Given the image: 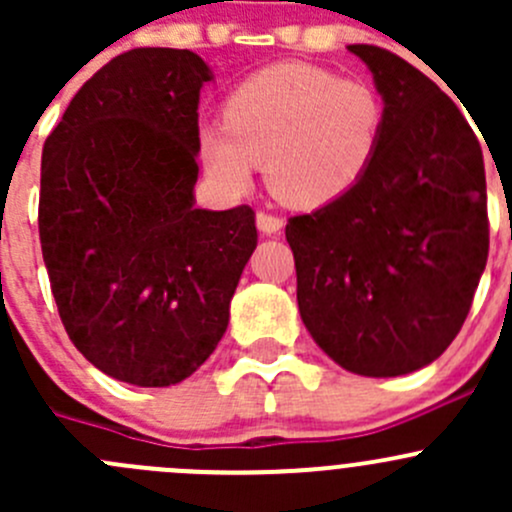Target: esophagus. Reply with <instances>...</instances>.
Listing matches in <instances>:
<instances>
[{
	"label": "esophagus",
	"instance_id": "esophagus-1",
	"mask_svg": "<svg viewBox=\"0 0 512 512\" xmlns=\"http://www.w3.org/2000/svg\"><path fill=\"white\" fill-rule=\"evenodd\" d=\"M282 227H285V220L282 218H275V215L270 213H257V230H260L262 235H277Z\"/></svg>",
	"mask_w": 512,
	"mask_h": 512
}]
</instances>
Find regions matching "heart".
Instances as JSON below:
<instances>
[{
    "label": "heart",
    "instance_id": "b5f03b06",
    "mask_svg": "<svg viewBox=\"0 0 512 512\" xmlns=\"http://www.w3.org/2000/svg\"><path fill=\"white\" fill-rule=\"evenodd\" d=\"M384 118V98L366 81L314 64H275L227 96L225 121L200 126V160L225 195L247 193L262 163L277 200L322 208L371 168Z\"/></svg>",
    "mask_w": 512,
    "mask_h": 512
}]
</instances>
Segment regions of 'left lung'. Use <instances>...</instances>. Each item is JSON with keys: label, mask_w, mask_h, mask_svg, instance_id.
I'll return each mask as SVG.
<instances>
[{"label": "left lung", "mask_w": 512, "mask_h": 512, "mask_svg": "<svg viewBox=\"0 0 512 512\" xmlns=\"http://www.w3.org/2000/svg\"><path fill=\"white\" fill-rule=\"evenodd\" d=\"M384 98L381 148L347 195L287 223L297 304L314 342L359 376L423 369L461 332L488 260L476 133L428 76L349 46Z\"/></svg>", "instance_id": "left-lung-1"}]
</instances>
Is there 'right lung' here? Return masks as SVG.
Here are the masks:
<instances>
[{
	"label": "right lung",
	"instance_id": "add662e5",
	"mask_svg": "<svg viewBox=\"0 0 512 512\" xmlns=\"http://www.w3.org/2000/svg\"><path fill=\"white\" fill-rule=\"evenodd\" d=\"M208 81L188 49L126 51L81 86L41 153L59 317L96 369L133 386L180 384L215 352L257 247L252 208H195Z\"/></svg>",
	"mask_w": 512,
	"mask_h": 512
}]
</instances>
